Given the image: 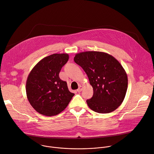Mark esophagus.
Listing matches in <instances>:
<instances>
[{
  "label": "esophagus",
  "mask_w": 154,
  "mask_h": 154,
  "mask_svg": "<svg viewBox=\"0 0 154 154\" xmlns=\"http://www.w3.org/2000/svg\"><path fill=\"white\" fill-rule=\"evenodd\" d=\"M82 90H83V87H82V86H79V88L77 89V91L78 93H80V92H81V91H82Z\"/></svg>",
  "instance_id": "34e87169"
}]
</instances>
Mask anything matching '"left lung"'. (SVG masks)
Segmentation results:
<instances>
[{"mask_svg": "<svg viewBox=\"0 0 154 154\" xmlns=\"http://www.w3.org/2000/svg\"><path fill=\"white\" fill-rule=\"evenodd\" d=\"M74 61L82 68L93 89L86 103L99 113L115 111L123 102L127 90V74L120 63L108 54L87 51L77 54Z\"/></svg>", "mask_w": 154, "mask_h": 154, "instance_id": "1", "label": "left lung"}]
</instances>
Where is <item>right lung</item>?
<instances>
[{
  "label": "right lung",
  "mask_w": 154,
  "mask_h": 154,
  "mask_svg": "<svg viewBox=\"0 0 154 154\" xmlns=\"http://www.w3.org/2000/svg\"><path fill=\"white\" fill-rule=\"evenodd\" d=\"M69 60L68 54H54L40 60L26 82L27 99L35 110L45 116H55L66 108L74 94L59 73Z\"/></svg>",
  "instance_id": "add662e5"
}]
</instances>
